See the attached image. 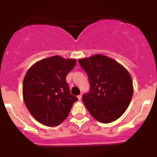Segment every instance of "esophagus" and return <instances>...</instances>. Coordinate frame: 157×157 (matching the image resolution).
Wrapping results in <instances>:
<instances>
[{"label": "esophagus", "instance_id": "esophagus-1", "mask_svg": "<svg viewBox=\"0 0 157 157\" xmlns=\"http://www.w3.org/2000/svg\"><path fill=\"white\" fill-rule=\"evenodd\" d=\"M77 98H78V100H81V98H82V94H80L77 96Z\"/></svg>", "mask_w": 157, "mask_h": 157}]
</instances>
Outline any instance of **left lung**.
Wrapping results in <instances>:
<instances>
[{"label":"left lung","mask_w":157,"mask_h":157,"mask_svg":"<svg viewBox=\"0 0 157 157\" xmlns=\"http://www.w3.org/2000/svg\"><path fill=\"white\" fill-rule=\"evenodd\" d=\"M78 61L90 83L89 93L82 97L86 109L102 123L117 120L128 109L134 93L130 74L117 61L102 55Z\"/></svg>","instance_id":"1"}]
</instances>
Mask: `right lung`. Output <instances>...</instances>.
I'll return each instance as SVG.
<instances>
[{
    "label": "right lung",
    "mask_w": 157,
    "mask_h": 157,
    "mask_svg": "<svg viewBox=\"0 0 157 157\" xmlns=\"http://www.w3.org/2000/svg\"><path fill=\"white\" fill-rule=\"evenodd\" d=\"M75 65V59L66 60L57 55L38 61L27 71L23 82V100L32 117L43 125H60L78 100L71 94L66 80Z\"/></svg>",
    "instance_id": "1"
}]
</instances>
